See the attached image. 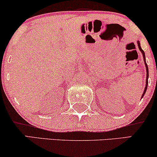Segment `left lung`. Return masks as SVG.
<instances>
[{"mask_svg":"<svg viewBox=\"0 0 157 157\" xmlns=\"http://www.w3.org/2000/svg\"><path fill=\"white\" fill-rule=\"evenodd\" d=\"M137 43H138V48H139L140 51L141 52L142 55H143V58H144V64H145V66H146V86H145V88H144V91L143 94H142V96H141V99L143 98L144 94H145L146 91V89H147V86H148V68L147 66V64H146V56H145V53H144V51L143 50H142L141 47V44H140V42L139 40H138L137 41Z\"/></svg>","mask_w":157,"mask_h":157,"instance_id":"obj_1","label":"left lung"}]
</instances>
